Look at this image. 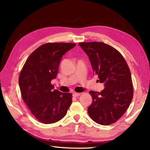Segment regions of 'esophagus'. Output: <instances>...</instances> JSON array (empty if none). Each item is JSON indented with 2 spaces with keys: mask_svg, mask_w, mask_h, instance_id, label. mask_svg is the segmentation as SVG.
<instances>
[{
  "mask_svg": "<svg viewBox=\"0 0 150 150\" xmlns=\"http://www.w3.org/2000/svg\"><path fill=\"white\" fill-rule=\"evenodd\" d=\"M80 93H74L73 94H72V96H73V97H78L79 96H80Z\"/></svg>",
  "mask_w": 150,
  "mask_h": 150,
  "instance_id": "1",
  "label": "esophagus"
}]
</instances>
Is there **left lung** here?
I'll use <instances>...</instances> for the list:
<instances>
[{
	"label": "left lung",
	"mask_w": 150,
	"mask_h": 150,
	"mask_svg": "<svg viewBox=\"0 0 150 150\" xmlns=\"http://www.w3.org/2000/svg\"><path fill=\"white\" fill-rule=\"evenodd\" d=\"M78 44L89 57L94 74L104 86L100 93L89 91L93 102L88 114L99 125H111L125 114L133 99L129 67L121 53L110 45L100 42Z\"/></svg>",
	"instance_id": "obj_1"
}]
</instances>
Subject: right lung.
I'll return each mask as SVG.
<instances>
[{"mask_svg": "<svg viewBox=\"0 0 150 150\" xmlns=\"http://www.w3.org/2000/svg\"><path fill=\"white\" fill-rule=\"evenodd\" d=\"M72 43H47L32 53L19 78L22 98L32 114L44 124L57 122L66 115L72 103L71 93L54 89L62 56L76 46Z\"/></svg>", "mask_w": 150, "mask_h": 150, "instance_id": "1", "label": "right lung"}]
</instances>
